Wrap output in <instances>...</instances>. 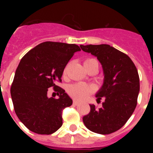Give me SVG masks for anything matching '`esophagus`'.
Wrapping results in <instances>:
<instances>
[{
	"mask_svg": "<svg viewBox=\"0 0 153 153\" xmlns=\"http://www.w3.org/2000/svg\"><path fill=\"white\" fill-rule=\"evenodd\" d=\"M73 104H74V105H78L80 104V102H78V101H76V100H74V102H73Z\"/></svg>",
	"mask_w": 153,
	"mask_h": 153,
	"instance_id": "34e87169",
	"label": "esophagus"
}]
</instances>
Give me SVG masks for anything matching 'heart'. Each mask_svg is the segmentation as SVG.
<instances>
[{
    "instance_id": "obj_1",
    "label": "heart",
    "mask_w": 153,
    "mask_h": 153,
    "mask_svg": "<svg viewBox=\"0 0 153 153\" xmlns=\"http://www.w3.org/2000/svg\"><path fill=\"white\" fill-rule=\"evenodd\" d=\"M94 59H88L86 61L88 60ZM85 61V62H86ZM67 72V68H65L64 74ZM94 88L93 86L87 85L85 83H76L74 85H71L68 87V92L71 95L78 100H84L88 98V96L91 94L93 93Z\"/></svg>"
}]
</instances>
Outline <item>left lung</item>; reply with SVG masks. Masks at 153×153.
Listing matches in <instances>:
<instances>
[{
    "label": "left lung",
    "instance_id": "obj_1",
    "mask_svg": "<svg viewBox=\"0 0 153 153\" xmlns=\"http://www.w3.org/2000/svg\"><path fill=\"white\" fill-rule=\"evenodd\" d=\"M85 52L96 56L105 74L104 83L96 94L102 107L90 105L91 112L83 117L86 127L94 133L110 134L127 122L137 104L140 79L135 64L125 53L108 44L81 45Z\"/></svg>",
    "mask_w": 153,
    "mask_h": 153
}]
</instances>
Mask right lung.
I'll list each match as a JSON object with an SVG mask.
<instances>
[{
	"mask_svg": "<svg viewBox=\"0 0 153 153\" xmlns=\"http://www.w3.org/2000/svg\"><path fill=\"white\" fill-rule=\"evenodd\" d=\"M80 50L76 44L47 41L21 59L10 93L16 116L30 131L49 135L62 126V109L71 106L72 100L56 82H62L66 65ZM50 87L57 92L59 99L47 97Z\"/></svg>",
	"mask_w": 153,
	"mask_h": 153,
	"instance_id": "obj_1",
	"label": "right lung"
}]
</instances>
